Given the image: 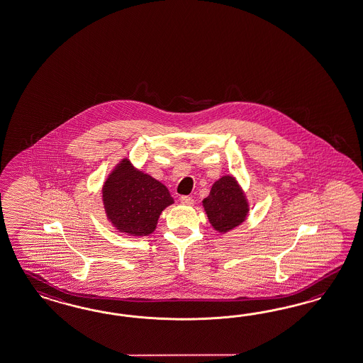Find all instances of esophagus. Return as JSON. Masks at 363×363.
<instances>
[{"label":"esophagus","instance_id":"34e87169","mask_svg":"<svg viewBox=\"0 0 363 363\" xmlns=\"http://www.w3.org/2000/svg\"><path fill=\"white\" fill-rule=\"evenodd\" d=\"M180 203L184 205H192L194 204V199L189 197V196H182L180 197Z\"/></svg>","mask_w":363,"mask_h":363}]
</instances>
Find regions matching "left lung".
Instances as JSON below:
<instances>
[{"label": "left lung", "mask_w": 363, "mask_h": 363, "mask_svg": "<svg viewBox=\"0 0 363 363\" xmlns=\"http://www.w3.org/2000/svg\"><path fill=\"white\" fill-rule=\"evenodd\" d=\"M203 206L212 228L223 234L240 226L250 211L247 197L232 175H223L214 182Z\"/></svg>", "instance_id": "8db88e82"}]
</instances>
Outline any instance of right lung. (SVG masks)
I'll return each instance as SVG.
<instances>
[{"label": "right lung", "mask_w": 363, "mask_h": 363, "mask_svg": "<svg viewBox=\"0 0 363 363\" xmlns=\"http://www.w3.org/2000/svg\"><path fill=\"white\" fill-rule=\"evenodd\" d=\"M103 204L108 221L120 233L145 237L157 229L159 216L174 204L167 186L123 158L104 182Z\"/></svg>", "instance_id": "add662e5"}]
</instances>
